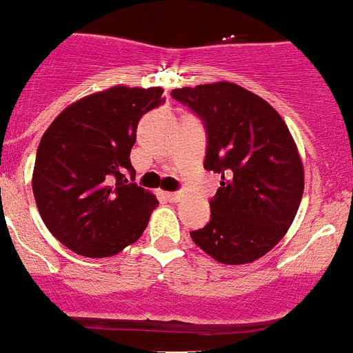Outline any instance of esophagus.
I'll return each mask as SVG.
<instances>
[{
    "label": "esophagus",
    "mask_w": 353,
    "mask_h": 353,
    "mask_svg": "<svg viewBox=\"0 0 353 353\" xmlns=\"http://www.w3.org/2000/svg\"><path fill=\"white\" fill-rule=\"evenodd\" d=\"M162 196L166 199H170V201H173V203H176V201H180V198H182V194L180 192H162Z\"/></svg>",
    "instance_id": "obj_1"
}]
</instances>
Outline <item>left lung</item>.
Masks as SVG:
<instances>
[{
    "label": "left lung",
    "instance_id": "left-lung-1",
    "mask_svg": "<svg viewBox=\"0 0 353 353\" xmlns=\"http://www.w3.org/2000/svg\"><path fill=\"white\" fill-rule=\"evenodd\" d=\"M171 95L205 121V170L223 180L210 201V223L191 232L192 242L219 263L256 261L286 235L304 192V166L285 120L230 81Z\"/></svg>",
    "mask_w": 353,
    "mask_h": 353
}]
</instances>
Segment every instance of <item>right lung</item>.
<instances>
[{
    "label": "right lung",
    "mask_w": 353,
    "mask_h": 353,
    "mask_svg": "<svg viewBox=\"0 0 353 353\" xmlns=\"http://www.w3.org/2000/svg\"><path fill=\"white\" fill-rule=\"evenodd\" d=\"M162 92L111 86L65 108L43 132L31 187L43 224L70 251L114 256L145 232L159 201L130 180V148Z\"/></svg>",
    "instance_id": "1"
}]
</instances>
